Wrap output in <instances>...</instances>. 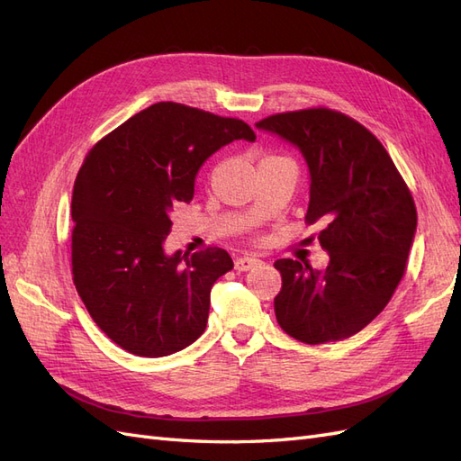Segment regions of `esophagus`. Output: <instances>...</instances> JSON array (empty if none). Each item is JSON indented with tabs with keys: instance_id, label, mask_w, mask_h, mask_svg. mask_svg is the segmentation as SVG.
I'll return each instance as SVG.
<instances>
[{
	"instance_id": "esophagus-1",
	"label": "esophagus",
	"mask_w": 461,
	"mask_h": 461,
	"mask_svg": "<svg viewBox=\"0 0 461 461\" xmlns=\"http://www.w3.org/2000/svg\"><path fill=\"white\" fill-rule=\"evenodd\" d=\"M261 261L258 259V258H252V256H242V258H239L234 261V267L239 269V271H249V269H254V267H258Z\"/></svg>"
}]
</instances>
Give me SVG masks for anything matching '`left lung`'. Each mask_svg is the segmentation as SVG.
Listing matches in <instances>:
<instances>
[{
	"label": "left lung",
	"instance_id": "obj_1",
	"mask_svg": "<svg viewBox=\"0 0 461 461\" xmlns=\"http://www.w3.org/2000/svg\"><path fill=\"white\" fill-rule=\"evenodd\" d=\"M256 127L300 149L310 173L305 221L327 222L317 236L325 271L275 261L278 325L305 344L350 339L386 308L406 269L417 229L411 194L383 144L339 111H290Z\"/></svg>",
	"mask_w": 461,
	"mask_h": 461
}]
</instances>
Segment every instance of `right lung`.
Listing matches in <instances>:
<instances>
[{
	"mask_svg": "<svg viewBox=\"0 0 461 461\" xmlns=\"http://www.w3.org/2000/svg\"><path fill=\"white\" fill-rule=\"evenodd\" d=\"M256 142L240 119L153 104L97 142L73 188V281L88 313L122 350L163 357L196 342L209 294L234 265L221 248L165 252L176 202L217 149Z\"/></svg>",
	"mask_w": 461,
	"mask_h": 461,
	"instance_id": "obj_1",
	"label": "right lung"
}]
</instances>
